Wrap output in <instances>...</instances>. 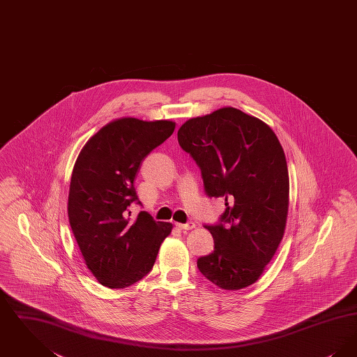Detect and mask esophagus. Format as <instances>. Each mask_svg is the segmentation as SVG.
<instances>
[{
	"mask_svg": "<svg viewBox=\"0 0 357 357\" xmlns=\"http://www.w3.org/2000/svg\"><path fill=\"white\" fill-rule=\"evenodd\" d=\"M176 226L181 229V230H191L195 227V223L192 221L187 222V223H176Z\"/></svg>",
	"mask_w": 357,
	"mask_h": 357,
	"instance_id": "esophagus-1",
	"label": "esophagus"
}]
</instances>
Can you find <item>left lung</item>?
Instances as JSON below:
<instances>
[{"label": "left lung", "instance_id": "8db88e82", "mask_svg": "<svg viewBox=\"0 0 357 357\" xmlns=\"http://www.w3.org/2000/svg\"><path fill=\"white\" fill-rule=\"evenodd\" d=\"M178 142L199 166L206 194L226 206L220 223L204 226L214 252L198 258L199 272L226 290L255 284L288 218V165L277 136L262 120L225 107L187 120Z\"/></svg>", "mask_w": 357, "mask_h": 357}]
</instances>
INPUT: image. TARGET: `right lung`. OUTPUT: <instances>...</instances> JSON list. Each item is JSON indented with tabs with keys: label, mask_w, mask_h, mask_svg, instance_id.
<instances>
[{
	"label": "right lung",
	"mask_w": 357,
	"mask_h": 357,
	"mask_svg": "<svg viewBox=\"0 0 357 357\" xmlns=\"http://www.w3.org/2000/svg\"><path fill=\"white\" fill-rule=\"evenodd\" d=\"M170 120H114L85 143L70 176L68 218L86 268L111 289H123L153 269L170 222L147 211L130 218L137 199L134 181L142 160L169 139Z\"/></svg>",
	"instance_id": "add662e5"
}]
</instances>
